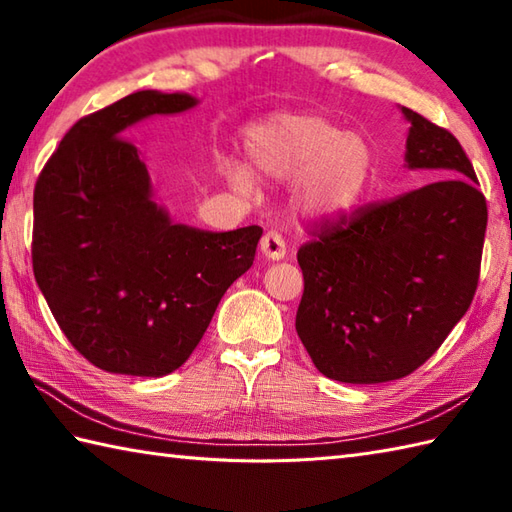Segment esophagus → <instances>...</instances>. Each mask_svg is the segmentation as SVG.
I'll list each match as a JSON object with an SVG mask.
<instances>
[{
	"mask_svg": "<svg viewBox=\"0 0 512 512\" xmlns=\"http://www.w3.org/2000/svg\"><path fill=\"white\" fill-rule=\"evenodd\" d=\"M259 250H262V255L266 259H270V262H279V259L286 257V242L284 237H281L279 233H266L262 237V242H259Z\"/></svg>",
	"mask_w": 512,
	"mask_h": 512,
	"instance_id": "obj_1",
	"label": "esophagus"
}]
</instances>
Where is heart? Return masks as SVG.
Instances as JSON below:
<instances>
[{
    "instance_id": "b5f03b06",
    "label": "heart",
    "mask_w": 512,
    "mask_h": 512,
    "mask_svg": "<svg viewBox=\"0 0 512 512\" xmlns=\"http://www.w3.org/2000/svg\"><path fill=\"white\" fill-rule=\"evenodd\" d=\"M248 169L224 167L231 187L248 195L255 178L292 184V206L310 222L339 217L361 198L372 171V149L356 132H339L319 114H279L248 127L244 136Z\"/></svg>"
}]
</instances>
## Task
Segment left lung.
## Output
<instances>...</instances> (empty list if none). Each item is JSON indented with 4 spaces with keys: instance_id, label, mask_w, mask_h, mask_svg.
<instances>
[{
    "instance_id": "left-lung-1",
    "label": "left lung",
    "mask_w": 512,
    "mask_h": 512,
    "mask_svg": "<svg viewBox=\"0 0 512 512\" xmlns=\"http://www.w3.org/2000/svg\"><path fill=\"white\" fill-rule=\"evenodd\" d=\"M405 167L436 182L325 224L297 253V334L339 383H387L418 369L469 310L480 279L486 200L462 145L400 107Z\"/></svg>"
}]
</instances>
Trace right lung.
I'll use <instances>...</instances> for the list:
<instances>
[{
	"label": "right lung",
	"mask_w": 512,
	"mask_h": 512,
	"mask_svg": "<svg viewBox=\"0 0 512 512\" xmlns=\"http://www.w3.org/2000/svg\"><path fill=\"white\" fill-rule=\"evenodd\" d=\"M191 94L138 90L81 118L35 187L32 270L68 341L112 374L187 363L262 228L213 233L171 220L127 132L193 110Z\"/></svg>",
	"instance_id": "add662e5"
}]
</instances>
